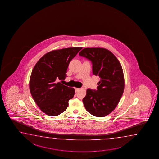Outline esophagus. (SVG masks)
Listing matches in <instances>:
<instances>
[{"label": "esophagus", "mask_w": 159, "mask_h": 159, "mask_svg": "<svg viewBox=\"0 0 159 159\" xmlns=\"http://www.w3.org/2000/svg\"><path fill=\"white\" fill-rule=\"evenodd\" d=\"M75 92H77L78 91V90H80V89H78V88H75Z\"/></svg>", "instance_id": "34e87169"}]
</instances>
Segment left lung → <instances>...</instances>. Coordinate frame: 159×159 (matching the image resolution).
Segmentation results:
<instances>
[{
    "label": "left lung",
    "mask_w": 159,
    "mask_h": 159,
    "mask_svg": "<svg viewBox=\"0 0 159 159\" xmlns=\"http://www.w3.org/2000/svg\"><path fill=\"white\" fill-rule=\"evenodd\" d=\"M92 63L93 74L100 77L97 89H87L83 103L87 112L103 117L112 112L124 93L125 79L121 63L107 49L87 47L80 52Z\"/></svg>",
    "instance_id": "8db88e82"
}]
</instances>
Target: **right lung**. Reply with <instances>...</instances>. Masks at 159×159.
Listing matches in <instances>:
<instances>
[{
  "mask_svg": "<svg viewBox=\"0 0 159 159\" xmlns=\"http://www.w3.org/2000/svg\"><path fill=\"white\" fill-rule=\"evenodd\" d=\"M82 48L75 47L49 52L33 68L30 77V92L40 110L46 115L56 116L63 112L68 101L74 96L75 89L58 81L65 80L70 62Z\"/></svg>",
  "mask_w": 159,
  "mask_h": 159,
  "instance_id": "right-lung-1",
  "label": "right lung"
}]
</instances>
